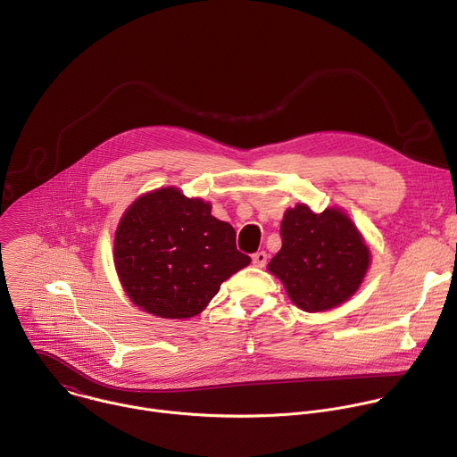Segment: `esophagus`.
Segmentation results:
<instances>
[{"label":"esophagus","mask_w":457,"mask_h":457,"mask_svg":"<svg viewBox=\"0 0 457 457\" xmlns=\"http://www.w3.org/2000/svg\"><path fill=\"white\" fill-rule=\"evenodd\" d=\"M253 264H254L256 268H264V266L268 264V253H266V251H256V253L253 254Z\"/></svg>","instance_id":"1"}]
</instances>
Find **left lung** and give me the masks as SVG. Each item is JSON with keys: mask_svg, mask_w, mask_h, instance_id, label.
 Masks as SVG:
<instances>
[{"mask_svg": "<svg viewBox=\"0 0 457 457\" xmlns=\"http://www.w3.org/2000/svg\"><path fill=\"white\" fill-rule=\"evenodd\" d=\"M280 235L282 249L268 270L282 280L295 305L307 312L328 311L358 291L370 253L342 210L312 213L296 204L286 212Z\"/></svg>", "mask_w": 457, "mask_h": 457, "instance_id": "obj_1", "label": "left lung"}]
</instances>
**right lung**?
Here are the masks:
<instances>
[{
    "label": "right lung",
    "mask_w": 457,
    "mask_h": 457,
    "mask_svg": "<svg viewBox=\"0 0 457 457\" xmlns=\"http://www.w3.org/2000/svg\"><path fill=\"white\" fill-rule=\"evenodd\" d=\"M235 238L233 226L215 219L210 203L170 186L141 195L124 212L113 262L137 307L159 318H191L251 262Z\"/></svg>",
    "instance_id": "obj_1"
}]
</instances>
